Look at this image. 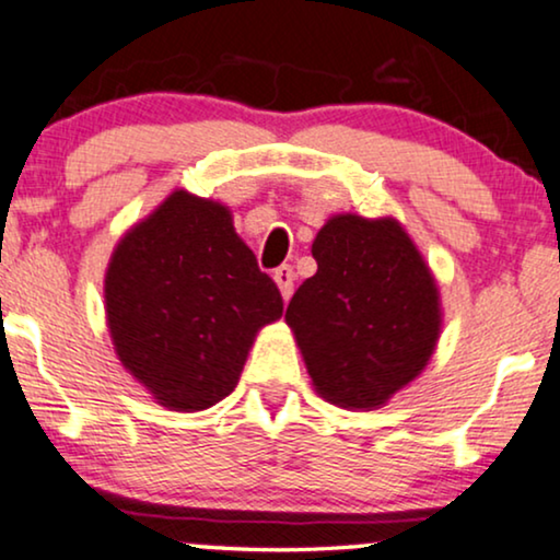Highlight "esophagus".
Segmentation results:
<instances>
[{
	"mask_svg": "<svg viewBox=\"0 0 560 560\" xmlns=\"http://www.w3.org/2000/svg\"><path fill=\"white\" fill-rule=\"evenodd\" d=\"M273 281H276V287L281 289V296H284V300H289V296H292V292H294V271H292V266H279V268H276Z\"/></svg>",
	"mask_w": 560,
	"mask_h": 560,
	"instance_id": "34e87169",
	"label": "esophagus"
}]
</instances>
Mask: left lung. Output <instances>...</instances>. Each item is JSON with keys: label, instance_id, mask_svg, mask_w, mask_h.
<instances>
[{"label": "left lung", "instance_id": "left-lung-1", "mask_svg": "<svg viewBox=\"0 0 560 560\" xmlns=\"http://www.w3.org/2000/svg\"><path fill=\"white\" fill-rule=\"evenodd\" d=\"M317 273L287 307L320 398L380 408L429 364L442 332L434 273L398 219L336 214L313 243Z\"/></svg>", "mask_w": 560, "mask_h": 560}]
</instances>
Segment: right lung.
Masks as SVG:
<instances>
[{
	"label": "right lung",
	"instance_id": "right-lung-1",
	"mask_svg": "<svg viewBox=\"0 0 560 560\" xmlns=\"http://www.w3.org/2000/svg\"><path fill=\"white\" fill-rule=\"evenodd\" d=\"M279 287L237 237L224 203L173 190L126 232L105 271V317L121 364L170 410L235 390Z\"/></svg>",
	"mask_w": 560,
	"mask_h": 560
}]
</instances>
